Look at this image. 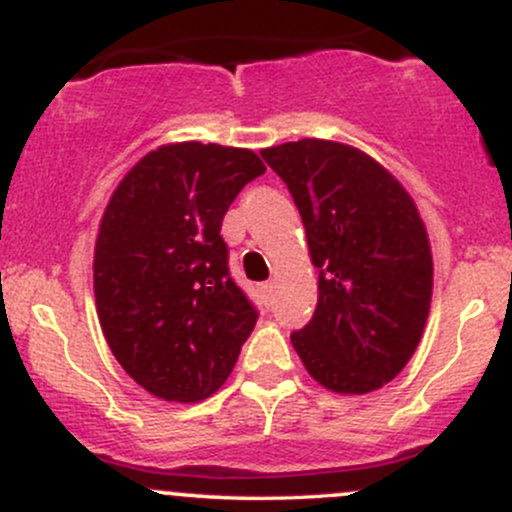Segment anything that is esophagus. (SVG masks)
Here are the masks:
<instances>
[{
	"label": "esophagus",
	"mask_w": 512,
	"mask_h": 512,
	"mask_svg": "<svg viewBox=\"0 0 512 512\" xmlns=\"http://www.w3.org/2000/svg\"><path fill=\"white\" fill-rule=\"evenodd\" d=\"M274 281H264V284L260 286V293L264 298V303H272V296H274Z\"/></svg>",
	"instance_id": "34e87169"
}]
</instances>
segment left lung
<instances>
[{
    "label": "left lung",
    "mask_w": 512,
    "mask_h": 512,
    "mask_svg": "<svg viewBox=\"0 0 512 512\" xmlns=\"http://www.w3.org/2000/svg\"><path fill=\"white\" fill-rule=\"evenodd\" d=\"M260 154L289 187L320 269L293 349L330 392L380 390L414 356L431 310V243L414 199L356 146L301 139Z\"/></svg>",
    "instance_id": "left-lung-1"
}]
</instances>
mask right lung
I'll return each instance as SVG.
<instances>
[{"instance_id":"add662e5","label":"right lung","mask_w":512,"mask_h":512,"mask_svg":"<svg viewBox=\"0 0 512 512\" xmlns=\"http://www.w3.org/2000/svg\"><path fill=\"white\" fill-rule=\"evenodd\" d=\"M236 146L178 142L120 180L93 252L105 342L125 373L166 402H202L226 383L257 310L228 274L221 221L264 173Z\"/></svg>"}]
</instances>
